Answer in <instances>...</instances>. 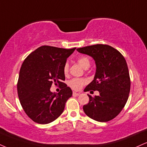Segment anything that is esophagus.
Returning a JSON list of instances; mask_svg holds the SVG:
<instances>
[{
  "instance_id": "34e87169",
  "label": "esophagus",
  "mask_w": 147,
  "mask_h": 147,
  "mask_svg": "<svg viewBox=\"0 0 147 147\" xmlns=\"http://www.w3.org/2000/svg\"><path fill=\"white\" fill-rule=\"evenodd\" d=\"M72 94H73V96H79V94H80V93L79 92H73V93H72Z\"/></svg>"
}]
</instances>
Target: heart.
I'll return each instance as SVG.
<instances>
[{
    "instance_id": "heart-1",
    "label": "heart",
    "mask_w": 147,
    "mask_h": 147,
    "mask_svg": "<svg viewBox=\"0 0 147 147\" xmlns=\"http://www.w3.org/2000/svg\"><path fill=\"white\" fill-rule=\"evenodd\" d=\"M77 62L81 65L83 68L85 69H87L90 66V61L89 58H88L86 56H81L77 59ZM68 69L69 66L68 63H66L63 66V74L65 75H68ZM87 84V80L83 78H73L71 80L69 81L68 85L72 89L75 90H79L81 89L84 85Z\"/></svg>"
}]
</instances>
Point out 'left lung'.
<instances>
[{"mask_svg": "<svg viewBox=\"0 0 147 147\" xmlns=\"http://www.w3.org/2000/svg\"><path fill=\"white\" fill-rule=\"evenodd\" d=\"M81 53L92 57L96 70L94 80L84 92H99L98 96H89L83 107L88 117L98 122H107L117 116L125 107L130 92L131 81L125 57L114 48L95 45L77 49Z\"/></svg>", "mask_w": 147, "mask_h": 147, "instance_id": "8db88e82", "label": "left lung"}]
</instances>
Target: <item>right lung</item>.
Wrapping results in <instances>:
<instances>
[{"label":"right lung","mask_w":147,"mask_h":147,"mask_svg":"<svg viewBox=\"0 0 147 147\" xmlns=\"http://www.w3.org/2000/svg\"><path fill=\"white\" fill-rule=\"evenodd\" d=\"M76 48L65 49L42 46L26 57L21 66L17 90L23 109L32 121L48 124L62 114L72 92L65 80L63 66ZM53 82L59 84V93H51Z\"/></svg>","instance_id":"right-lung-1"}]
</instances>
